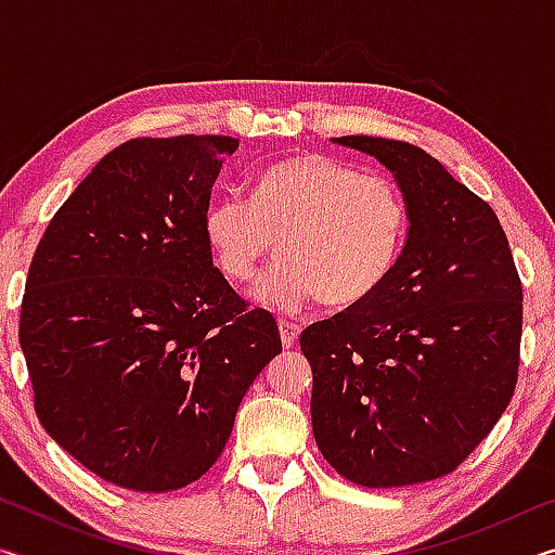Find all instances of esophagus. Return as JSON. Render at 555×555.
Wrapping results in <instances>:
<instances>
[{
	"label": "esophagus",
	"mask_w": 555,
	"mask_h": 555,
	"mask_svg": "<svg viewBox=\"0 0 555 555\" xmlns=\"http://www.w3.org/2000/svg\"><path fill=\"white\" fill-rule=\"evenodd\" d=\"M279 333H281V345L291 350L298 343V335H300V327L291 321H279Z\"/></svg>",
	"instance_id": "34e87169"
}]
</instances>
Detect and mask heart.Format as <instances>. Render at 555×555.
Segmentation results:
<instances>
[{
    "label": "heart",
    "mask_w": 555,
    "mask_h": 555,
    "mask_svg": "<svg viewBox=\"0 0 555 555\" xmlns=\"http://www.w3.org/2000/svg\"><path fill=\"white\" fill-rule=\"evenodd\" d=\"M215 261L244 284L281 249L255 298L281 313L315 300L345 311L391 279L409 237V203L387 176L362 173L343 158L298 154L255 178L251 201L224 195L203 218Z\"/></svg>",
    "instance_id": "1"
}]
</instances>
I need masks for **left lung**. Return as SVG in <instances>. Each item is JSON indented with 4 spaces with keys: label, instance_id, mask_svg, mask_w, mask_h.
<instances>
[{
    "label": "left lung",
    "instance_id": "obj_1",
    "mask_svg": "<svg viewBox=\"0 0 555 555\" xmlns=\"http://www.w3.org/2000/svg\"><path fill=\"white\" fill-rule=\"evenodd\" d=\"M384 164L409 237L370 300L300 333L323 457L362 487L443 477L490 436L519 372L521 281L494 210L409 142L337 137Z\"/></svg>",
    "mask_w": 555,
    "mask_h": 555
}]
</instances>
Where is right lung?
<instances>
[{"label": "right lung", "instance_id": "1", "mask_svg": "<svg viewBox=\"0 0 555 555\" xmlns=\"http://www.w3.org/2000/svg\"><path fill=\"white\" fill-rule=\"evenodd\" d=\"M240 139H131L102 158L46 228L18 343L36 416L102 480L171 492L203 477L240 401L281 352L249 311L203 218Z\"/></svg>", "mask_w": 555, "mask_h": 555}]
</instances>
